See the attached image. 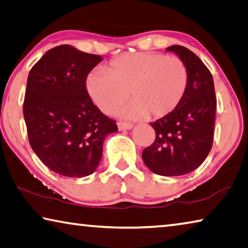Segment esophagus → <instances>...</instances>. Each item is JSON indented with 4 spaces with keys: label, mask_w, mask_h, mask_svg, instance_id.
<instances>
[{
    "label": "esophagus",
    "mask_w": 248,
    "mask_h": 248,
    "mask_svg": "<svg viewBox=\"0 0 248 248\" xmlns=\"http://www.w3.org/2000/svg\"><path fill=\"white\" fill-rule=\"evenodd\" d=\"M133 125L130 123H124V121H119V123H118V128H119V130H129V129H131Z\"/></svg>",
    "instance_id": "obj_1"
}]
</instances>
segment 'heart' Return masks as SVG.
I'll list each match as a JSON object with an SVG mask.
<instances>
[{
    "instance_id": "1",
    "label": "heart",
    "mask_w": 248,
    "mask_h": 248,
    "mask_svg": "<svg viewBox=\"0 0 248 248\" xmlns=\"http://www.w3.org/2000/svg\"><path fill=\"white\" fill-rule=\"evenodd\" d=\"M187 85L188 72L181 58L153 52L120 55L104 70H93L86 80L90 98L105 113L129 95L132 101L121 110L127 117L170 115L186 96Z\"/></svg>"
}]
</instances>
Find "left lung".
Segmentation results:
<instances>
[{
  "instance_id": "1",
  "label": "left lung",
  "mask_w": 248,
  "mask_h": 248,
  "mask_svg": "<svg viewBox=\"0 0 248 248\" xmlns=\"http://www.w3.org/2000/svg\"><path fill=\"white\" fill-rule=\"evenodd\" d=\"M184 62L188 72L186 96L179 107L151 123L155 139L142 151V159L152 172L163 176L190 173L206 159L213 144L216 97L209 68L186 47L167 48Z\"/></svg>"
}]
</instances>
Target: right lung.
I'll return each mask as SVG.
<instances>
[{"label": "right lung", "instance_id": "obj_1", "mask_svg": "<svg viewBox=\"0 0 248 248\" xmlns=\"http://www.w3.org/2000/svg\"><path fill=\"white\" fill-rule=\"evenodd\" d=\"M103 57L70 45L47 50L30 70L23 104L33 151L50 170L68 178L93 173L104 140L118 131L88 95V74Z\"/></svg>", "mask_w": 248, "mask_h": 248}]
</instances>
